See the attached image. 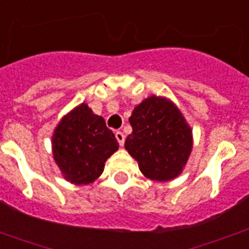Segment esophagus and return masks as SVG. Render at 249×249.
I'll return each instance as SVG.
<instances>
[{"label":"esophagus","mask_w":249,"mask_h":249,"mask_svg":"<svg viewBox=\"0 0 249 249\" xmlns=\"http://www.w3.org/2000/svg\"><path fill=\"white\" fill-rule=\"evenodd\" d=\"M115 136H116V140H117V142H119V145H120V146L124 145V142H125L124 133H123V132H116V134H115Z\"/></svg>","instance_id":"esophagus-1"}]
</instances>
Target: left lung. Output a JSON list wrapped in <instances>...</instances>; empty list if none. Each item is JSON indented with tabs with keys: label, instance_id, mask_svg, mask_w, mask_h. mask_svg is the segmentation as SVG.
I'll return each mask as SVG.
<instances>
[{
	"label": "left lung",
	"instance_id": "obj_1",
	"mask_svg": "<svg viewBox=\"0 0 249 249\" xmlns=\"http://www.w3.org/2000/svg\"><path fill=\"white\" fill-rule=\"evenodd\" d=\"M129 123L133 132L125 140V149L142 174L155 181L178 178L193 147L192 128L178 106L151 95L134 107Z\"/></svg>",
	"mask_w": 249,
	"mask_h": 249
}]
</instances>
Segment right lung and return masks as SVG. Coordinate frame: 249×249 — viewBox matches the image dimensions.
<instances>
[{
    "label": "right lung",
    "instance_id": "obj_1",
    "mask_svg": "<svg viewBox=\"0 0 249 249\" xmlns=\"http://www.w3.org/2000/svg\"><path fill=\"white\" fill-rule=\"evenodd\" d=\"M119 142L102 116L86 103L78 104L53 130L52 154L62 178L75 185L94 183Z\"/></svg>",
    "mask_w": 249,
    "mask_h": 249
}]
</instances>
